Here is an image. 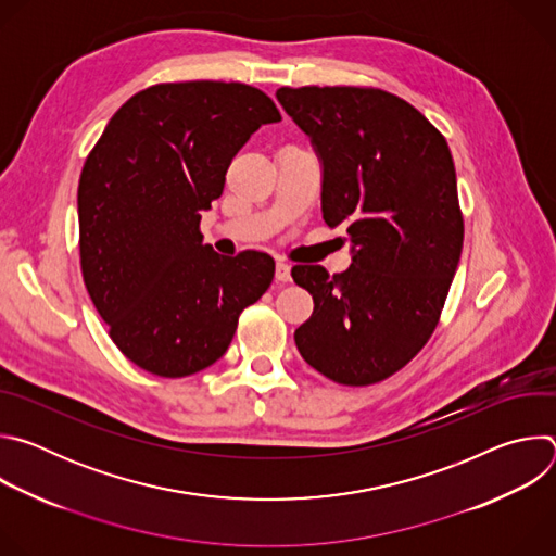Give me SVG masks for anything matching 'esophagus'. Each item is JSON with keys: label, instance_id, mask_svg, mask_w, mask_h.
<instances>
[{"label": "esophagus", "instance_id": "esophagus-1", "mask_svg": "<svg viewBox=\"0 0 556 556\" xmlns=\"http://www.w3.org/2000/svg\"><path fill=\"white\" fill-rule=\"evenodd\" d=\"M275 279H277L279 283H288V281H290V266H288L286 262H277Z\"/></svg>", "mask_w": 556, "mask_h": 556}]
</instances>
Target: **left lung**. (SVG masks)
Listing matches in <instances>:
<instances>
[{
  "label": "left lung",
  "mask_w": 556,
  "mask_h": 556,
  "mask_svg": "<svg viewBox=\"0 0 556 556\" xmlns=\"http://www.w3.org/2000/svg\"><path fill=\"white\" fill-rule=\"evenodd\" d=\"M277 101L324 165L321 211L345 226L352 266H294L314 299L296 328L303 361L339 384L403 369L433 334L464 242L444 136L407 101L376 88H279Z\"/></svg>",
  "instance_id": "left-lung-1"
}]
</instances>
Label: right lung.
<instances>
[{"mask_svg": "<svg viewBox=\"0 0 556 556\" xmlns=\"http://www.w3.org/2000/svg\"><path fill=\"white\" fill-rule=\"evenodd\" d=\"M281 114L244 84H161L108 123L78 180L86 288L116 348L163 378L191 376L228 350L275 260L202 244L200 219L247 140Z\"/></svg>", "mask_w": 556, "mask_h": 556, "instance_id": "right-lung-1", "label": "right lung"}]
</instances>
